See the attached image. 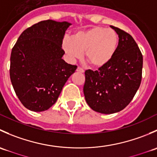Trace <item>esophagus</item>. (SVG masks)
<instances>
[{"mask_svg": "<svg viewBox=\"0 0 157 157\" xmlns=\"http://www.w3.org/2000/svg\"><path fill=\"white\" fill-rule=\"evenodd\" d=\"M77 71H78V72H80V73H83L84 72V70H83V68H81V67H78L77 68Z\"/></svg>", "mask_w": 157, "mask_h": 157, "instance_id": "obj_1", "label": "esophagus"}]
</instances>
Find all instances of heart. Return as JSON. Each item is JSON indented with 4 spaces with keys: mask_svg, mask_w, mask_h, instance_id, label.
Returning a JSON list of instances; mask_svg holds the SVG:
<instances>
[{
    "mask_svg": "<svg viewBox=\"0 0 157 157\" xmlns=\"http://www.w3.org/2000/svg\"><path fill=\"white\" fill-rule=\"evenodd\" d=\"M118 36L112 29L95 26L77 31L72 38L63 39L62 48L71 60L80 58L85 51L86 60L94 67H102L111 61L116 52Z\"/></svg>",
    "mask_w": 157,
    "mask_h": 157,
    "instance_id": "heart-1",
    "label": "heart"
}]
</instances>
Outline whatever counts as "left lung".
<instances>
[{
    "mask_svg": "<svg viewBox=\"0 0 157 157\" xmlns=\"http://www.w3.org/2000/svg\"><path fill=\"white\" fill-rule=\"evenodd\" d=\"M119 40L116 52L108 64L98 71H85L83 93L93 110L113 114L131 102L140 85L143 56L132 36L110 26Z\"/></svg>",
    "mask_w": 157,
    "mask_h": 157,
    "instance_id": "obj_1",
    "label": "left lung"
}]
</instances>
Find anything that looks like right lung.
Here are the masks:
<instances>
[{"instance_id": "obj_1", "label": "right lung", "mask_w": 157, "mask_h": 157, "mask_svg": "<svg viewBox=\"0 0 157 157\" xmlns=\"http://www.w3.org/2000/svg\"><path fill=\"white\" fill-rule=\"evenodd\" d=\"M68 22L48 20L22 33L12 49L10 77L23 105L33 112L48 110L58 100L77 66L62 59V41Z\"/></svg>"}]
</instances>
